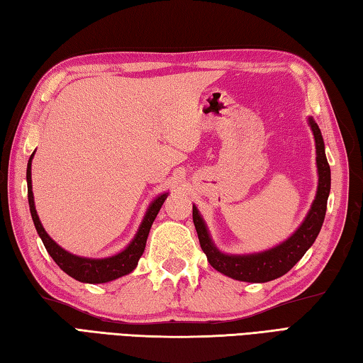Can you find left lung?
I'll return each mask as SVG.
<instances>
[{"instance_id":"8db88e82","label":"left lung","mask_w":363,"mask_h":363,"mask_svg":"<svg viewBox=\"0 0 363 363\" xmlns=\"http://www.w3.org/2000/svg\"><path fill=\"white\" fill-rule=\"evenodd\" d=\"M308 125L313 131L315 145H316V167H318V189L316 197L310 206V211L290 238L279 246L263 250L257 254L246 255H228L223 254L214 246L210 238L208 228H206L201 213L192 205V220H194L199 242L208 258L210 264L214 269L223 272V274L242 282H255L263 284L274 280L280 276L286 274L293 266L298 263L308 247L315 242L318 233L321 230L328 208V197L330 192V167L324 152V140L321 131L318 128L316 122L308 117Z\"/></svg>"}]
</instances>
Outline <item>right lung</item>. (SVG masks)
Returning a JSON list of instances; mask_svg holds the SVG:
<instances>
[{"instance_id": "obj_1", "label": "right lung", "mask_w": 363, "mask_h": 363, "mask_svg": "<svg viewBox=\"0 0 363 363\" xmlns=\"http://www.w3.org/2000/svg\"><path fill=\"white\" fill-rule=\"evenodd\" d=\"M33 158H34V152L31 157H29L28 169H26L29 211H31L35 230L42 238L43 246H45L47 252L56 262L59 268H61L65 274H69L70 277L77 279L78 282H83V284H105V282H111V280H114V279H119L122 276L130 274V272L136 268L140 255L144 254L147 236H149L150 227L153 224L155 218H157L161 205L164 203V201L167 199V192H164V194H160L149 205L143 223H140V225L138 228V233L135 235V238L131 240L128 246L122 250V252L116 254L113 257H106V258H86V257L73 255L50 238L48 233L45 232V228H43V225L40 224L39 216H37V211L34 206L33 184H31V161H33Z\"/></svg>"}]
</instances>
